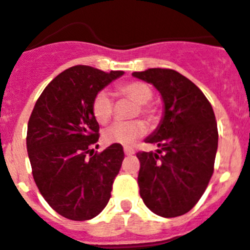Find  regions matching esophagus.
Masks as SVG:
<instances>
[{"mask_svg": "<svg viewBox=\"0 0 250 250\" xmlns=\"http://www.w3.org/2000/svg\"><path fill=\"white\" fill-rule=\"evenodd\" d=\"M124 152H125V155H127V156H131V155H134L135 151L134 148H131V147H125V148H124Z\"/></svg>", "mask_w": 250, "mask_h": 250, "instance_id": "esophagus-1", "label": "esophagus"}]
</instances>
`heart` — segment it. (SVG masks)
I'll use <instances>...</instances> for the list:
<instances>
[{"label": "heart", "instance_id": "obj_1", "mask_svg": "<svg viewBox=\"0 0 250 250\" xmlns=\"http://www.w3.org/2000/svg\"><path fill=\"white\" fill-rule=\"evenodd\" d=\"M116 94L119 97L129 98L137 103L133 115L141 113L148 120H155L156 109L149 101L152 99V89L142 81H129L116 86ZM91 113L95 121L104 125L112 119L113 101L107 91H98L91 101ZM147 131L146 124L141 120L127 121V123H116L103 131V142L105 145L129 146L137 139L142 138Z\"/></svg>", "mask_w": 250, "mask_h": 250}]
</instances>
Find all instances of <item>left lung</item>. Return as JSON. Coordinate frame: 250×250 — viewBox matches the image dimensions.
Wrapping results in <instances>:
<instances>
[{
    "instance_id": "obj_1",
    "label": "left lung",
    "mask_w": 250,
    "mask_h": 250,
    "mask_svg": "<svg viewBox=\"0 0 250 250\" xmlns=\"http://www.w3.org/2000/svg\"><path fill=\"white\" fill-rule=\"evenodd\" d=\"M133 76L152 83L165 105L160 126L146 139L159 149L137 153L141 197L157 215L186 214L200 200L214 171L218 129L211 104L174 69L149 68Z\"/></svg>"
}]
</instances>
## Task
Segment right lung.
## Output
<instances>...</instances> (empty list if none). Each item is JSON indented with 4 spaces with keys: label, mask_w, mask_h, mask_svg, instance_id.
Returning a JSON list of instances; mask_svg holds the SVG:
<instances>
[{
    "label": "right lung",
    "mask_w": 250,
    "mask_h": 250,
    "mask_svg": "<svg viewBox=\"0 0 250 250\" xmlns=\"http://www.w3.org/2000/svg\"><path fill=\"white\" fill-rule=\"evenodd\" d=\"M123 75L89 65L71 67L43 89L32 111L27 151L33 179L47 204L64 218H94L111 197L125 155L121 145L94 152L99 124L91 113V101Z\"/></svg>",
    "instance_id": "add662e5"
}]
</instances>
